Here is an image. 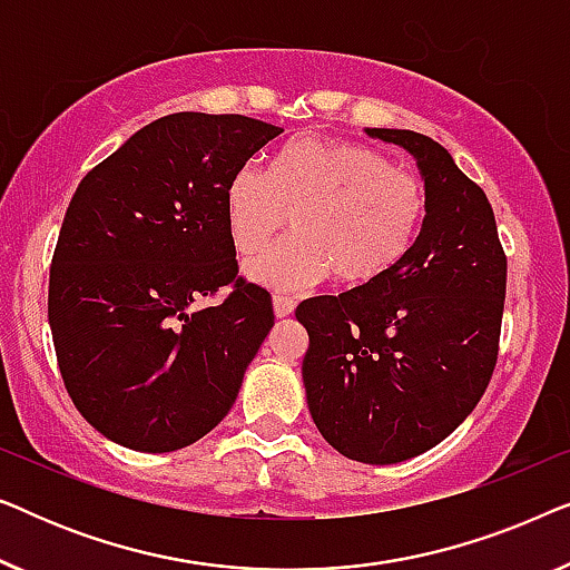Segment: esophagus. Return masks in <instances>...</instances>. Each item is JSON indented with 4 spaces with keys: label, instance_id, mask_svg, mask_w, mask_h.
Instances as JSON below:
<instances>
[{
    "label": "esophagus",
    "instance_id": "esophagus-1",
    "mask_svg": "<svg viewBox=\"0 0 570 570\" xmlns=\"http://www.w3.org/2000/svg\"><path fill=\"white\" fill-rule=\"evenodd\" d=\"M272 306H275V316H277V318H285V316L293 314L295 301L287 298V295L275 293V295H272Z\"/></svg>",
    "mask_w": 570,
    "mask_h": 570
}]
</instances>
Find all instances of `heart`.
<instances>
[{
    "label": "heart",
    "instance_id": "1",
    "mask_svg": "<svg viewBox=\"0 0 570 570\" xmlns=\"http://www.w3.org/2000/svg\"><path fill=\"white\" fill-rule=\"evenodd\" d=\"M425 209L415 174L347 139H295L272 174L244 166L225 189V223L240 254L267 244L296 213L295 233L246 264L248 279L275 291H303L332 272L340 285L376 283L415 246Z\"/></svg>",
    "mask_w": 570,
    "mask_h": 570
}]
</instances>
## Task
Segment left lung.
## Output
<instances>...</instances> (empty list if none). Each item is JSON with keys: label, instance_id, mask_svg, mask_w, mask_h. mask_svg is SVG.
Segmentation results:
<instances>
[{"label": "left lung", "instance_id": "1", "mask_svg": "<svg viewBox=\"0 0 570 570\" xmlns=\"http://www.w3.org/2000/svg\"><path fill=\"white\" fill-rule=\"evenodd\" d=\"M400 145L425 181V223L376 283L295 308L306 326L303 386L318 433L342 456L396 464L433 449L493 376L505 298L495 215L446 147L410 129H365Z\"/></svg>", "mask_w": 570, "mask_h": 570}]
</instances>
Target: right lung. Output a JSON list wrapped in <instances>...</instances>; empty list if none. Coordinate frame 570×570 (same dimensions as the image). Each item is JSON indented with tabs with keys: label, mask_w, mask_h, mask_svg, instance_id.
I'll list each match as a JSON object with an SVG mask.
<instances>
[{
	"label": "right lung",
	"mask_w": 570,
	"mask_h": 570,
	"mask_svg": "<svg viewBox=\"0 0 570 570\" xmlns=\"http://www.w3.org/2000/svg\"><path fill=\"white\" fill-rule=\"evenodd\" d=\"M283 131L238 114H170L77 186L51 259L49 324L75 407L119 446L184 449L236 402L275 314L267 291L236 279L225 189ZM223 284L228 299L193 308Z\"/></svg>",
	"instance_id": "obj_1"
}]
</instances>
